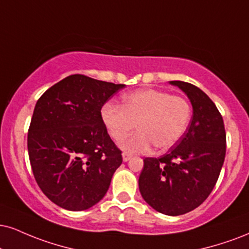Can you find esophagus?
<instances>
[{
    "instance_id": "1",
    "label": "esophagus",
    "mask_w": 249,
    "mask_h": 249,
    "mask_svg": "<svg viewBox=\"0 0 249 249\" xmlns=\"http://www.w3.org/2000/svg\"><path fill=\"white\" fill-rule=\"evenodd\" d=\"M131 158H132V155L126 153V152H124V153H123V161H124V162H127Z\"/></svg>"
}]
</instances>
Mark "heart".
<instances>
[{
  "instance_id": "b5f03b06",
  "label": "heart",
  "mask_w": 249,
  "mask_h": 249,
  "mask_svg": "<svg viewBox=\"0 0 249 249\" xmlns=\"http://www.w3.org/2000/svg\"><path fill=\"white\" fill-rule=\"evenodd\" d=\"M101 118L109 136L122 142L121 147L130 153H145L155 146L167 151L183 137L191 119L190 103L182 96L169 95L158 89H142L123 96V106L107 102Z\"/></svg>"
}]
</instances>
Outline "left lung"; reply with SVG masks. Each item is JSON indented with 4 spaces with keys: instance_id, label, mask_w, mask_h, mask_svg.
<instances>
[{
    "instance_id": "8db88e82",
    "label": "left lung",
    "mask_w": 249,
    "mask_h": 249,
    "mask_svg": "<svg viewBox=\"0 0 249 249\" xmlns=\"http://www.w3.org/2000/svg\"><path fill=\"white\" fill-rule=\"evenodd\" d=\"M193 106V118L176 147L160 158H146L139 190L160 213L179 215L193 211L211 194L225 160L226 133L215 104L198 87L169 81Z\"/></svg>"
}]
</instances>
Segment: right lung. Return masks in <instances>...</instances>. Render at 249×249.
<instances>
[{
	"label": "right lung",
	"instance_id": "add662e5",
	"mask_svg": "<svg viewBox=\"0 0 249 249\" xmlns=\"http://www.w3.org/2000/svg\"><path fill=\"white\" fill-rule=\"evenodd\" d=\"M123 88L74 74L36 103L28 133L30 163L39 188L60 208L87 210L106 196L123 158L101 109Z\"/></svg>",
	"mask_w": 249,
	"mask_h": 249
}]
</instances>
